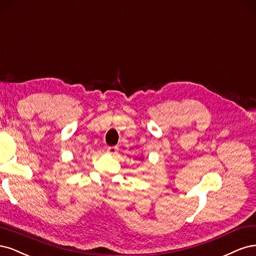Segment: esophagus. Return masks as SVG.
Listing matches in <instances>:
<instances>
[{
  "label": "esophagus",
  "mask_w": 256,
  "mask_h": 256,
  "mask_svg": "<svg viewBox=\"0 0 256 256\" xmlns=\"http://www.w3.org/2000/svg\"><path fill=\"white\" fill-rule=\"evenodd\" d=\"M117 152H118V148L117 146H108V148H107V153H108V154L114 155Z\"/></svg>",
  "instance_id": "1"
}]
</instances>
